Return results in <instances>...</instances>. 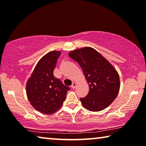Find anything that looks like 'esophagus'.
Masks as SVG:
<instances>
[{
	"instance_id": "1",
	"label": "esophagus",
	"mask_w": 146,
	"mask_h": 146,
	"mask_svg": "<svg viewBox=\"0 0 146 146\" xmlns=\"http://www.w3.org/2000/svg\"><path fill=\"white\" fill-rule=\"evenodd\" d=\"M76 84L75 82H73L72 84V85L71 86V88H72V89H75L76 88Z\"/></svg>"
}]
</instances>
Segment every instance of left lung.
Returning a JSON list of instances; mask_svg holds the SVG:
<instances>
[{"label": "left lung", "instance_id": "left-lung-1", "mask_svg": "<svg viewBox=\"0 0 146 146\" xmlns=\"http://www.w3.org/2000/svg\"><path fill=\"white\" fill-rule=\"evenodd\" d=\"M69 55L80 66L90 86L88 95L80 98L84 107L91 111L108 107L120 90L119 75L114 67L90 47L72 51Z\"/></svg>", "mask_w": 146, "mask_h": 146}]
</instances>
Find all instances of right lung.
<instances>
[{"mask_svg": "<svg viewBox=\"0 0 146 146\" xmlns=\"http://www.w3.org/2000/svg\"><path fill=\"white\" fill-rule=\"evenodd\" d=\"M60 51H53L38 62L26 84V93L31 106L44 114L50 115L60 108L70 90L53 75Z\"/></svg>", "mask_w": 146, "mask_h": 146, "instance_id": "1", "label": "right lung"}]
</instances>
